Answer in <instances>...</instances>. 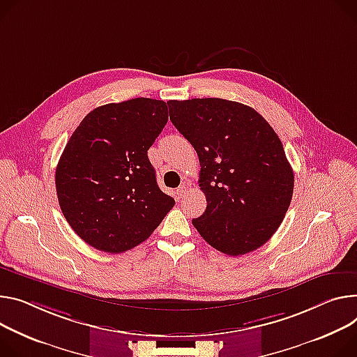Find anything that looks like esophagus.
Instances as JSON below:
<instances>
[{"instance_id": "34e87169", "label": "esophagus", "mask_w": 357, "mask_h": 357, "mask_svg": "<svg viewBox=\"0 0 357 357\" xmlns=\"http://www.w3.org/2000/svg\"><path fill=\"white\" fill-rule=\"evenodd\" d=\"M186 195V186L185 185H181L178 189H176V197H178V199H181V198H183Z\"/></svg>"}]
</instances>
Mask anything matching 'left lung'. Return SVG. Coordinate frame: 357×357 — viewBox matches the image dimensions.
<instances>
[{"mask_svg":"<svg viewBox=\"0 0 357 357\" xmlns=\"http://www.w3.org/2000/svg\"><path fill=\"white\" fill-rule=\"evenodd\" d=\"M168 107L199 156L206 211L193 226L229 256L261 248L280 226L295 183L273 128L253 108L222 98L168 101Z\"/></svg>","mask_w":357,"mask_h":357,"instance_id":"obj_1","label":"left lung"}]
</instances>
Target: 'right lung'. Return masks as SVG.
Returning <instances> with one entry per match:
<instances>
[{"label":"right lung","instance_id":"obj_1","mask_svg":"<svg viewBox=\"0 0 357 357\" xmlns=\"http://www.w3.org/2000/svg\"><path fill=\"white\" fill-rule=\"evenodd\" d=\"M167 122L165 101L134 98L95 108L71 135L55 171L56 195L74 232L92 248L132 249L174 208L148 159Z\"/></svg>","mask_w":357,"mask_h":357}]
</instances>
